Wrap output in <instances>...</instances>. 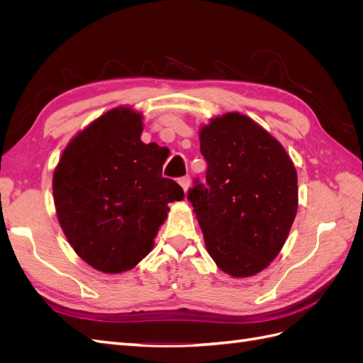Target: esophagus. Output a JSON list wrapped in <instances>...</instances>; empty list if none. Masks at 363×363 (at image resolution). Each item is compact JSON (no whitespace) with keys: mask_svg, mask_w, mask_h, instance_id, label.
<instances>
[{"mask_svg":"<svg viewBox=\"0 0 363 363\" xmlns=\"http://www.w3.org/2000/svg\"><path fill=\"white\" fill-rule=\"evenodd\" d=\"M179 183H180V186L183 188V191H184V194L188 192V189H189V186H191V179L189 177H182L180 180H179Z\"/></svg>","mask_w":363,"mask_h":363,"instance_id":"esophagus-1","label":"esophagus"}]
</instances>
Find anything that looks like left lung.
I'll use <instances>...</instances> for the list:
<instances>
[{
    "instance_id": "left-lung-1",
    "label": "left lung",
    "mask_w": 363,
    "mask_h": 363,
    "mask_svg": "<svg viewBox=\"0 0 363 363\" xmlns=\"http://www.w3.org/2000/svg\"><path fill=\"white\" fill-rule=\"evenodd\" d=\"M199 130L207 188L188 200L207 252L235 279L256 276L279 256L298 208V179L280 142L239 112L213 116Z\"/></svg>"
}]
</instances>
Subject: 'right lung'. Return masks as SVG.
<instances>
[{
  "label": "right lung",
  "instance_id": "add662e5",
  "mask_svg": "<svg viewBox=\"0 0 363 363\" xmlns=\"http://www.w3.org/2000/svg\"><path fill=\"white\" fill-rule=\"evenodd\" d=\"M142 112L118 106L80 130L52 174L59 224L87 265L106 274L135 268L155 247L172 201L184 192L162 177L168 150L140 140Z\"/></svg>",
  "mask_w": 363,
  "mask_h": 363
}]
</instances>
